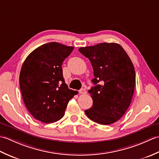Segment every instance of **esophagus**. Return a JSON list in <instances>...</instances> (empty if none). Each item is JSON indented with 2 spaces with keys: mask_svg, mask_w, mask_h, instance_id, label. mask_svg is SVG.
I'll return each instance as SVG.
<instances>
[{
  "mask_svg": "<svg viewBox=\"0 0 159 159\" xmlns=\"http://www.w3.org/2000/svg\"><path fill=\"white\" fill-rule=\"evenodd\" d=\"M79 93H80V94H85V93H86V91H85V89H80V90L79 91Z\"/></svg>",
  "mask_w": 159,
  "mask_h": 159,
  "instance_id": "34e87169",
  "label": "esophagus"
}]
</instances>
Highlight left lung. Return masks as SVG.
I'll list each match as a JSON object with an SVG mask.
<instances>
[{"label": "left lung", "instance_id": "left-lung-1", "mask_svg": "<svg viewBox=\"0 0 159 159\" xmlns=\"http://www.w3.org/2000/svg\"><path fill=\"white\" fill-rule=\"evenodd\" d=\"M79 50L89 59L95 76L92 80L95 86L88 91L93 106L85 114L100 124L116 122L126 113L134 93L135 71L130 57L116 43H100Z\"/></svg>", "mask_w": 159, "mask_h": 159}]
</instances>
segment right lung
Here are the masks:
<instances>
[{
  "instance_id": "obj_1",
  "label": "right lung",
  "mask_w": 159,
  "mask_h": 159,
  "mask_svg": "<svg viewBox=\"0 0 159 159\" xmlns=\"http://www.w3.org/2000/svg\"><path fill=\"white\" fill-rule=\"evenodd\" d=\"M73 50V46L47 43L33 50L24 61L20 90L26 109L36 120L48 124L61 119L67 103L78 93L65 83L61 66Z\"/></svg>"
}]
</instances>
